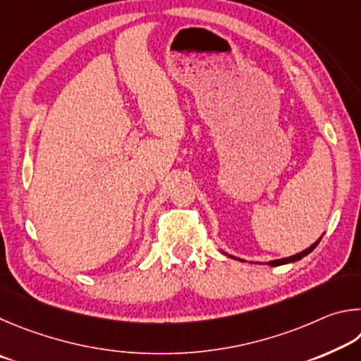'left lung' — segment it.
<instances>
[{"label":"left lung","mask_w":361,"mask_h":361,"mask_svg":"<svg viewBox=\"0 0 361 361\" xmlns=\"http://www.w3.org/2000/svg\"><path fill=\"white\" fill-rule=\"evenodd\" d=\"M320 239H322V236L317 239V241H315L312 245H309L307 249H305L302 252H300V254H296V255H292V257H287V258H281V260H271V262H268L267 264H269V267H281V264H287V263H293V262H298V260H301L302 257H306V255H309L311 254V252L317 247V244L320 243ZM225 254V252H224ZM225 255H228V254H225ZM230 258H235V260H239V262H244L243 258H238V257H233V255H228ZM254 263V262H252ZM262 264V263H260Z\"/></svg>","instance_id":"8db88e82"}]
</instances>
